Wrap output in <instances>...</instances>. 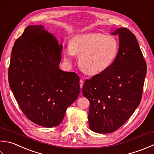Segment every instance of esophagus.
I'll list each match as a JSON object with an SVG mask.
<instances>
[{
  "label": "esophagus",
  "mask_w": 154,
  "mask_h": 154,
  "mask_svg": "<svg viewBox=\"0 0 154 154\" xmlns=\"http://www.w3.org/2000/svg\"><path fill=\"white\" fill-rule=\"evenodd\" d=\"M79 84H80V87H81V89L83 87V80H80Z\"/></svg>",
  "instance_id": "esophagus-1"
}]
</instances>
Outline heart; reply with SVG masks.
<instances>
[{"mask_svg":"<svg viewBox=\"0 0 154 154\" xmlns=\"http://www.w3.org/2000/svg\"><path fill=\"white\" fill-rule=\"evenodd\" d=\"M118 51L116 37L96 32L75 36L70 45L65 47L63 55L66 61L71 62L75 55H80V69L84 73L95 75L103 73L112 65Z\"/></svg>","mask_w":154,"mask_h":154,"instance_id":"obj_1","label":"heart"}]
</instances>
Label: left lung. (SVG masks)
<instances>
[{
  "instance_id": "8db88e82",
  "label": "left lung",
  "mask_w": 154,
  "mask_h": 154,
  "mask_svg": "<svg viewBox=\"0 0 154 154\" xmlns=\"http://www.w3.org/2000/svg\"><path fill=\"white\" fill-rule=\"evenodd\" d=\"M119 37L118 54L112 65L87 79L83 95L89 99V128L109 134L128 121L140 105L147 66L135 35L125 28L112 32Z\"/></svg>"
}]
</instances>
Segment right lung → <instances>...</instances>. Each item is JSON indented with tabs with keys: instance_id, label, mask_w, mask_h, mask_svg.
Segmentation results:
<instances>
[{
	"instance_id": "obj_1",
	"label": "right lung",
	"mask_w": 154,
	"mask_h": 154,
	"mask_svg": "<svg viewBox=\"0 0 154 154\" xmlns=\"http://www.w3.org/2000/svg\"><path fill=\"white\" fill-rule=\"evenodd\" d=\"M63 45L43 25H29L17 39L8 69L11 89L27 118L53 128L80 93L79 77L59 69Z\"/></svg>"
}]
</instances>
